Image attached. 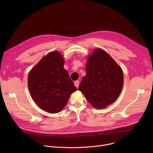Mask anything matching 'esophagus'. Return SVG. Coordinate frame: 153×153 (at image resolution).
<instances>
[{"mask_svg": "<svg viewBox=\"0 0 153 153\" xmlns=\"http://www.w3.org/2000/svg\"><path fill=\"white\" fill-rule=\"evenodd\" d=\"M74 85L76 86V87L77 88H78V87L79 86V80H76L74 82Z\"/></svg>", "mask_w": 153, "mask_h": 153, "instance_id": "esophagus-1", "label": "esophagus"}]
</instances>
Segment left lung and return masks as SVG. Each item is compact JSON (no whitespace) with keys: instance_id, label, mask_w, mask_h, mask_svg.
<instances>
[{"instance_id":"left-lung-1","label":"left lung","mask_w":153,"mask_h":153,"mask_svg":"<svg viewBox=\"0 0 153 153\" xmlns=\"http://www.w3.org/2000/svg\"><path fill=\"white\" fill-rule=\"evenodd\" d=\"M86 74L82 77L79 90L96 108L113 103L121 93L123 74L111 57L101 49H96L86 65Z\"/></svg>"}]
</instances>
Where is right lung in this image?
<instances>
[{
    "instance_id": "1",
    "label": "right lung",
    "mask_w": 153,
    "mask_h": 153,
    "mask_svg": "<svg viewBox=\"0 0 153 153\" xmlns=\"http://www.w3.org/2000/svg\"><path fill=\"white\" fill-rule=\"evenodd\" d=\"M64 62L60 53H50L28 74V89L32 99L43 110L50 113L61 111L71 93L77 90L63 68Z\"/></svg>"
}]
</instances>
